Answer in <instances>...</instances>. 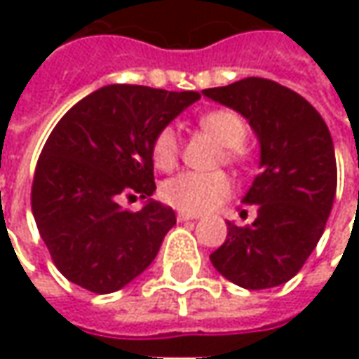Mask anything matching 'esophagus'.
Returning <instances> with one entry per match:
<instances>
[{
	"mask_svg": "<svg viewBox=\"0 0 359 359\" xmlns=\"http://www.w3.org/2000/svg\"><path fill=\"white\" fill-rule=\"evenodd\" d=\"M189 219H198V215L186 214V212H180L177 214V222H189Z\"/></svg>",
	"mask_w": 359,
	"mask_h": 359,
	"instance_id": "1",
	"label": "esophagus"
}]
</instances>
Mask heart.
Returning a JSON list of instances; mask_svg holds the SVG:
<instances>
[{"label": "heart", "instance_id": "b5f03b06", "mask_svg": "<svg viewBox=\"0 0 359 359\" xmlns=\"http://www.w3.org/2000/svg\"><path fill=\"white\" fill-rule=\"evenodd\" d=\"M201 130L208 131L212 137L217 140V144L229 147V159L240 156V145H243L248 137V128L243 119L229 111V109H215L200 119ZM180 156V144L177 135L172 128H165L156 135L151 144V158L156 168L168 172L177 163ZM233 191V184L228 173L212 172H184L168 180L161 187V198L168 201L175 210H182L186 214H203L217 208L222 201H226Z\"/></svg>", "mask_w": 359, "mask_h": 359}]
</instances>
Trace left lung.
Returning <instances> with one entry per match:
<instances>
[{
    "label": "left lung",
    "instance_id": "obj_1",
    "mask_svg": "<svg viewBox=\"0 0 359 359\" xmlns=\"http://www.w3.org/2000/svg\"><path fill=\"white\" fill-rule=\"evenodd\" d=\"M250 121L262 172L243 196L252 226L228 222V238L210 255L214 268L245 290L290 282L322 238L336 198L338 170L330 130L299 93L264 77L201 91Z\"/></svg>",
    "mask_w": 359,
    "mask_h": 359
}]
</instances>
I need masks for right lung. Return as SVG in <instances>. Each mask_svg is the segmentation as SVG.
<instances>
[{"label":"right lung","instance_id":"add662e5","mask_svg":"<svg viewBox=\"0 0 359 359\" xmlns=\"http://www.w3.org/2000/svg\"><path fill=\"white\" fill-rule=\"evenodd\" d=\"M198 91L114 83L77 102L41 149L32 212L55 268L93 294H111L156 259L175 226L156 191L151 144ZM147 199L128 212L121 199Z\"/></svg>","mask_w":359,"mask_h":359}]
</instances>
